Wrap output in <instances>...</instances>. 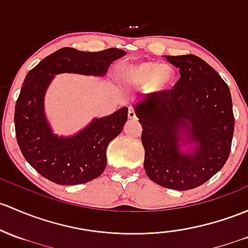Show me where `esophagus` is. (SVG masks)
Instances as JSON below:
<instances>
[{
    "label": "esophagus",
    "mask_w": 248,
    "mask_h": 248,
    "mask_svg": "<svg viewBox=\"0 0 248 248\" xmlns=\"http://www.w3.org/2000/svg\"><path fill=\"white\" fill-rule=\"evenodd\" d=\"M128 119H131V120L137 119V114H135L134 109H133L132 107H129V110H128Z\"/></svg>",
    "instance_id": "esophagus-1"
}]
</instances>
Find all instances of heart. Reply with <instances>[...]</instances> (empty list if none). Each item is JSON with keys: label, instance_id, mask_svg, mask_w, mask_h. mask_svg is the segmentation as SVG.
Returning <instances> with one entry per match:
<instances>
[{"label": "heart", "instance_id": "obj_1", "mask_svg": "<svg viewBox=\"0 0 248 248\" xmlns=\"http://www.w3.org/2000/svg\"><path fill=\"white\" fill-rule=\"evenodd\" d=\"M120 77L135 87L145 85V90L159 95L170 90L176 80L173 67L155 62H140L124 64L119 69Z\"/></svg>", "mask_w": 248, "mask_h": 248}]
</instances>
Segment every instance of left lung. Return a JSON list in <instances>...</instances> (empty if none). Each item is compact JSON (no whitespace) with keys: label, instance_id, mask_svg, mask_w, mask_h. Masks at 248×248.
Wrapping results in <instances>:
<instances>
[{"label":"left lung","instance_id":"left-lung-1","mask_svg":"<svg viewBox=\"0 0 248 248\" xmlns=\"http://www.w3.org/2000/svg\"><path fill=\"white\" fill-rule=\"evenodd\" d=\"M165 58L179 69L178 82L133 108L142 126L146 173L159 186L182 191L202 186L227 161L233 106L228 85L200 57Z\"/></svg>","mask_w":248,"mask_h":248}]
</instances>
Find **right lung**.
I'll return each mask as SVG.
<instances>
[{
    "label": "right lung",
    "instance_id": "right-lung-1",
    "mask_svg": "<svg viewBox=\"0 0 248 248\" xmlns=\"http://www.w3.org/2000/svg\"><path fill=\"white\" fill-rule=\"evenodd\" d=\"M124 54L115 47L100 52L62 47L28 72L15 104V133L23 157L41 176L61 186H77L102 174L107 147L124 129L128 108L95 117L76 134L59 137L46 117L45 95L56 75L103 77L111 62Z\"/></svg>",
    "mask_w": 248,
    "mask_h": 248
}]
</instances>
